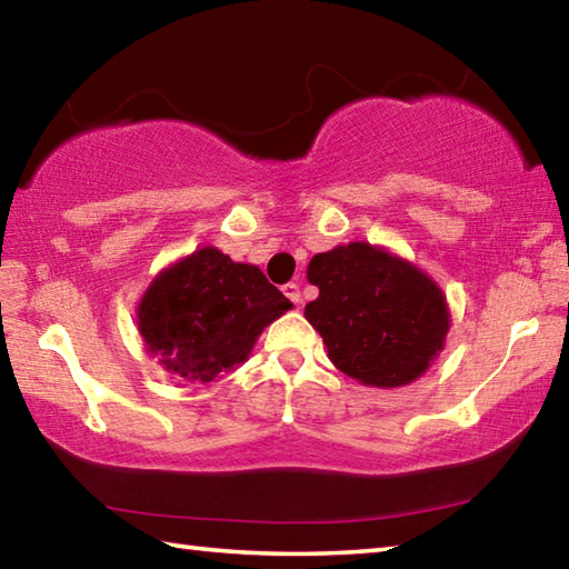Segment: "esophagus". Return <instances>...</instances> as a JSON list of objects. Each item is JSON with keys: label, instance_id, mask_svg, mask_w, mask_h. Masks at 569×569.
I'll use <instances>...</instances> for the list:
<instances>
[{"label": "esophagus", "instance_id": "1", "mask_svg": "<svg viewBox=\"0 0 569 569\" xmlns=\"http://www.w3.org/2000/svg\"><path fill=\"white\" fill-rule=\"evenodd\" d=\"M283 293H286L288 301L301 303V286H298V283H286L283 286Z\"/></svg>", "mask_w": 569, "mask_h": 569}]
</instances>
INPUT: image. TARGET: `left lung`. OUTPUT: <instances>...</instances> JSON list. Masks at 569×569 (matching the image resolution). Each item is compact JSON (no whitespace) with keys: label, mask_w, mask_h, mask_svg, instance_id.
<instances>
[{"label":"left lung","mask_w":569,"mask_h":569,"mask_svg":"<svg viewBox=\"0 0 569 569\" xmlns=\"http://www.w3.org/2000/svg\"><path fill=\"white\" fill-rule=\"evenodd\" d=\"M319 298L306 319L329 359L369 387H403L429 369L449 329L439 288L401 258L369 243H349L308 263Z\"/></svg>","instance_id":"obj_1"}]
</instances>
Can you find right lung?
Wrapping results in <instances>:
<instances>
[{
    "label": "right lung",
    "instance_id": "1",
    "mask_svg": "<svg viewBox=\"0 0 569 569\" xmlns=\"http://www.w3.org/2000/svg\"><path fill=\"white\" fill-rule=\"evenodd\" d=\"M293 303L261 268L200 248L160 273L142 296L138 326L148 351L190 381H213L253 349Z\"/></svg>",
    "mask_w": 569,
    "mask_h": 569
}]
</instances>
